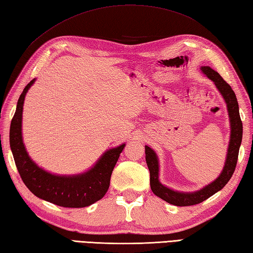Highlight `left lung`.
<instances>
[{"label": "left lung", "mask_w": 253, "mask_h": 253, "mask_svg": "<svg viewBox=\"0 0 253 253\" xmlns=\"http://www.w3.org/2000/svg\"><path fill=\"white\" fill-rule=\"evenodd\" d=\"M201 70L205 74L208 76V79L212 81L220 93L223 96L224 100L227 103L229 117H230L231 123V135H230V142H229L228 148V155L226 159V164H224L223 170L221 174L215 179L213 182L210 185L206 186L203 189L192 194H185V192H178L173 191L169 188L163 186L158 180V160L157 156H156L155 151L149 148L148 146L145 147L146 153V163L148 166L149 172H150V188L154 194L162 198L163 200L167 201V203L179 206V207H186V206H194L197 204H200L208 199L209 197L214 195L215 192L221 190L222 188L227 185V182L230 180L233 172L237 166L238 162V155H239V148H240L241 140H242V122L240 118V114H239V105L236 97V94L231 86L224 81L221 76H220L217 72L213 71L212 68L209 66L201 67Z\"/></svg>", "instance_id": "8db88e82"}]
</instances>
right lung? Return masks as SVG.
Returning <instances> with one entry per match:
<instances>
[{"label":"right lung","mask_w":253,"mask_h":253,"mask_svg":"<svg viewBox=\"0 0 253 253\" xmlns=\"http://www.w3.org/2000/svg\"><path fill=\"white\" fill-rule=\"evenodd\" d=\"M34 81L23 89L10 127V146L18 173L30 191L41 199L65 208L90 206L107 192L113 169L125 145L107 150L90 170L77 176H55L39 168L29 157L22 140L23 103Z\"/></svg>","instance_id":"add662e5"}]
</instances>
